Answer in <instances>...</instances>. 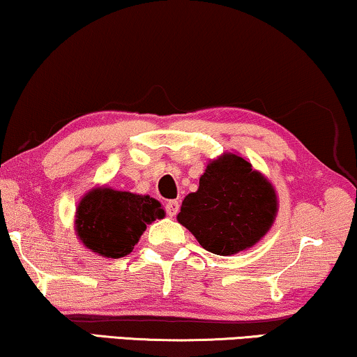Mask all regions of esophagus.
Listing matches in <instances>:
<instances>
[{"label": "esophagus", "mask_w": 357, "mask_h": 357, "mask_svg": "<svg viewBox=\"0 0 357 357\" xmlns=\"http://www.w3.org/2000/svg\"><path fill=\"white\" fill-rule=\"evenodd\" d=\"M178 208H180V204H178V202H175V199H170V202L165 203V211H167L170 218H174L175 214L178 213Z\"/></svg>", "instance_id": "obj_1"}]
</instances>
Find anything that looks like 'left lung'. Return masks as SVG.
<instances>
[{
    "mask_svg": "<svg viewBox=\"0 0 357 357\" xmlns=\"http://www.w3.org/2000/svg\"><path fill=\"white\" fill-rule=\"evenodd\" d=\"M276 211L273 185L248 160L226 153L208 164L197 192L182 202L177 221L204 250L227 257L255 245Z\"/></svg>",
    "mask_w": 357,
    "mask_h": 357,
    "instance_id": "8db88e82",
    "label": "left lung"
}]
</instances>
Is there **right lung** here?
Listing matches in <instances>:
<instances>
[{
    "instance_id": "add662e5",
    "label": "right lung",
    "mask_w": 357,
    "mask_h": 357,
    "mask_svg": "<svg viewBox=\"0 0 357 357\" xmlns=\"http://www.w3.org/2000/svg\"><path fill=\"white\" fill-rule=\"evenodd\" d=\"M165 216L158 199L148 195L92 188L76 209V234L89 250L121 258L133 250L146 226Z\"/></svg>"
}]
</instances>
